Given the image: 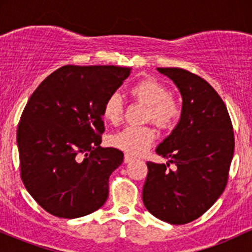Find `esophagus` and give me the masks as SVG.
<instances>
[{
	"label": "esophagus",
	"mask_w": 252,
	"mask_h": 252,
	"mask_svg": "<svg viewBox=\"0 0 252 252\" xmlns=\"http://www.w3.org/2000/svg\"><path fill=\"white\" fill-rule=\"evenodd\" d=\"M134 160H135L134 156H131V155H129V154L124 155V162H126V163H130V162H131V161H134Z\"/></svg>",
	"instance_id": "34e87169"
}]
</instances>
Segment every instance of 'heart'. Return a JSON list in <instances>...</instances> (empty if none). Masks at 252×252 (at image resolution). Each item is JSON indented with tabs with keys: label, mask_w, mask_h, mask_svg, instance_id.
<instances>
[{
	"label": "heart",
	"mask_w": 252,
	"mask_h": 252,
	"mask_svg": "<svg viewBox=\"0 0 252 252\" xmlns=\"http://www.w3.org/2000/svg\"><path fill=\"white\" fill-rule=\"evenodd\" d=\"M129 94L135 99L146 105L147 120H153L162 128H169L178 122L181 116V106L175 98L169 96L167 86L154 78L138 80L129 89ZM104 120L116 124L123 114L122 99L117 94H112L103 104ZM155 140V131L152 126H126L115 134L111 138L112 146L130 155H141L152 146Z\"/></svg>",
	"instance_id": "b5f03b06"
}]
</instances>
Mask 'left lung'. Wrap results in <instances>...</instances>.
Here are the masks:
<instances>
[{
    "label": "left lung",
    "mask_w": 252,
    "mask_h": 252,
    "mask_svg": "<svg viewBox=\"0 0 252 252\" xmlns=\"http://www.w3.org/2000/svg\"><path fill=\"white\" fill-rule=\"evenodd\" d=\"M182 97L179 123L156 153L174 163L147 162L146 209L160 220L182 225L204 215L224 192L235 152L231 118L222 99L205 79L178 67H158Z\"/></svg>",
    "instance_id": "obj_1"
}]
</instances>
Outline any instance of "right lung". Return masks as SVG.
I'll use <instances>...</instances> for the list:
<instances>
[{"label":"right lung","instance_id":"1","mask_svg":"<svg viewBox=\"0 0 252 252\" xmlns=\"http://www.w3.org/2000/svg\"><path fill=\"white\" fill-rule=\"evenodd\" d=\"M130 67L58 68L28 99L17 126L21 179L43 210L79 218L102 207L109 178L123 153L102 148L103 104L129 77Z\"/></svg>","mask_w":252,"mask_h":252}]
</instances>
